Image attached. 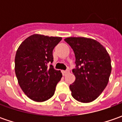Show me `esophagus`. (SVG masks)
<instances>
[{"instance_id":"34e87169","label":"esophagus","mask_w":122,"mask_h":122,"mask_svg":"<svg viewBox=\"0 0 122 122\" xmlns=\"http://www.w3.org/2000/svg\"><path fill=\"white\" fill-rule=\"evenodd\" d=\"M62 73L63 75H66V74L69 73V71L68 70H67V71H62Z\"/></svg>"}]
</instances>
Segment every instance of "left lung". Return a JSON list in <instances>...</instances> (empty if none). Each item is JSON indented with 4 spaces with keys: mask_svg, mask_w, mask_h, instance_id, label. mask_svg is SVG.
<instances>
[{
    "mask_svg": "<svg viewBox=\"0 0 122 122\" xmlns=\"http://www.w3.org/2000/svg\"><path fill=\"white\" fill-rule=\"evenodd\" d=\"M75 56L77 68L73 69L75 81L70 85L71 95L79 102L87 103L100 96L108 84L111 58L98 41L86 37L64 39Z\"/></svg>",
    "mask_w": 122,
    "mask_h": 122,
    "instance_id": "left-lung-1",
    "label": "left lung"
}]
</instances>
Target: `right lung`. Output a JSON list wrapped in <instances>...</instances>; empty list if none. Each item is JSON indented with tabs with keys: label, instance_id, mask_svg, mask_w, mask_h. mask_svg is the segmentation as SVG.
Here are the masks:
<instances>
[{
	"label": "right lung",
	"instance_id": "obj_1",
	"mask_svg": "<svg viewBox=\"0 0 122 122\" xmlns=\"http://www.w3.org/2000/svg\"><path fill=\"white\" fill-rule=\"evenodd\" d=\"M62 37L35 34L28 36L17 50L15 72L20 86L30 99L35 102L47 101L54 94L62 75L52 65V52Z\"/></svg>",
	"mask_w": 122,
	"mask_h": 122
}]
</instances>
